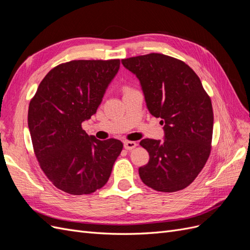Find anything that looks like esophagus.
I'll use <instances>...</instances> for the list:
<instances>
[{"instance_id": "1", "label": "esophagus", "mask_w": 250, "mask_h": 250, "mask_svg": "<svg viewBox=\"0 0 250 250\" xmlns=\"http://www.w3.org/2000/svg\"><path fill=\"white\" fill-rule=\"evenodd\" d=\"M137 145H138V144L135 142H132V141H125L124 142V148L126 150H132V149L137 147Z\"/></svg>"}]
</instances>
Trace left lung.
Segmentation results:
<instances>
[{
  "instance_id": "obj_1",
  "label": "left lung",
  "mask_w": 250,
  "mask_h": 250,
  "mask_svg": "<svg viewBox=\"0 0 250 250\" xmlns=\"http://www.w3.org/2000/svg\"><path fill=\"white\" fill-rule=\"evenodd\" d=\"M140 81L147 108L161 118L164 141L144 139L149 162L142 181L161 192H176L197 177L210 153L214 113L196 73L181 60L158 53L122 59Z\"/></svg>"
}]
</instances>
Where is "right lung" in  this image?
Wrapping results in <instances>:
<instances>
[{"mask_svg": "<svg viewBox=\"0 0 250 250\" xmlns=\"http://www.w3.org/2000/svg\"><path fill=\"white\" fill-rule=\"evenodd\" d=\"M120 60H73L52 69L29 104L28 127L37 161L59 190L94 193L111 174L123 148L116 139L100 141L81 124L95 115Z\"/></svg>", "mask_w": 250, "mask_h": 250, "instance_id": "obj_1", "label": "right lung"}]
</instances>
